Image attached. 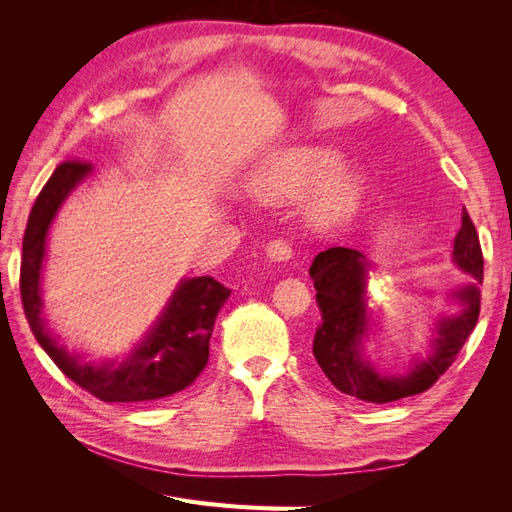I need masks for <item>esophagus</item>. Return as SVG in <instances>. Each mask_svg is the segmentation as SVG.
Returning a JSON list of instances; mask_svg holds the SVG:
<instances>
[{
    "mask_svg": "<svg viewBox=\"0 0 512 512\" xmlns=\"http://www.w3.org/2000/svg\"><path fill=\"white\" fill-rule=\"evenodd\" d=\"M265 256L271 262H288L292 258V247L286 241H271L265 247Z\"/></svg>",
    "mask_w": 512,
    "mask_h": 512,
    "instance_id": "34e87169",
    "label": "esophagus"
}]
</instances>
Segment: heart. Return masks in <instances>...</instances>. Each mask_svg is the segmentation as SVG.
Segmentation results:
<instances>
[{"mask_svg": "<svg viewBox=\"0 0 512 512\" xmlns=\"http://www.w3.org/2000/svg\"><path fill=\"white\" fill-rule=\"evenodd\" d=\"M262 203H288L312 190L307 220L318 228L344 222L361 200V179L346 170L342 153L324 145H297L277 151L250 183Z\"/></svg>", "mask_w": 512, "mask_h": 512, "instance_id": "obj_1", "label": "heart"}]
</instances>
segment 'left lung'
I'll return each mask as SVG.
<instances>
[{"instance_id":"1","label":"left lung","mask_w":512,"mask_h":512,"mask_svg":"<svg viewBox=\"0 0 512 512\" xmlns=\"http://www.w3.org/2000/svg\"><path fill=\"white\" fill-rule=\"evenodd\" d=\"M453 262L470 275L468 284L448 292L459 309L436 320L427 352L412 356L404 374H382L365 352V342L376 329L367 294L369 271L374 265L352 247H331L314 258L309 275L322 316L314 337V359L337 391L369 404H389L427 391L451 367L476 327L478 286L483 284V252L466 209L455 237Z\"/></svg>"}]
</instances>
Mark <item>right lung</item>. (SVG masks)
<instances>
[{"label":"right lung","mask_w":512,"mask_h":512,"mask_svg":"<svg viewBox=\"0 0 512 512\" xmlns=\"http://www.w3.org/2000/svg\"><path fill=\"white\" fill-rule=\"evenodd\" d=\"M89 175H94L91 164L74 160L59 164L29 213L21 260V301L25 316L42 350L87 393L108 404L158 401L183 391L205 369L213 322L230 297V290L209 275L185 277L170 294L151 329L121 361L106 359L96 363L85 361L81 354L68 352L46 327L42 312V269L51 224L66 198Z\"/></svg>","instance_id":"add662e5"}]
</instances>
